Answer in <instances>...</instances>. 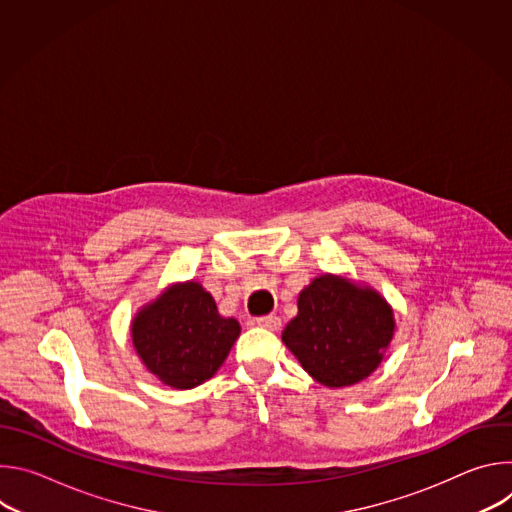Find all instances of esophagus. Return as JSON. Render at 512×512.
<instances>
[{
	"mask_svg": "<svg viewBox=\"0 0 512 512\" xmlns=\"http://www.w3.org/2000/svg\"><path fill=\"white\" fill-rule=\"evenodd\" d=\"M257 326L265 328V330H279L281 326V320L277 316H265V318H259L257 320Z\"/></svg>",
	"mask_w": 512,
	"mask_h": 512,
	"instance_id": "obj_1",
	"label": "esophagus"
}]
</instances>
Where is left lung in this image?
<instances>
[{
	"label": "left lung",
	"instance_id": "obj_1",
	"mask_svg": "<svg viewBox=\"0 0 512 512\" xmlns=\"http://www.w3.org/2000/svg\"><path fill=\"white\" fill-rule=\"evenodd\" d=\"M393 334V308L377 289L322 273L300 291L281 340L314 381L340 389L379 369Z\"/></svg>",
	"mask_w": 512,
	"mask_h": 512
}]
</instances>
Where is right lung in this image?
<instances>
[{
  "label": "right lung",
  "mask_w": 512,
  "mask_h": 512,
  "mask_svg": "<svg viewBox=\"0 0 512 512\" xmlns=\"http://www.w3.org/2000/svg\"><path fill=\"white\" fill-rule=\"evenodd\" d=\"M241 326L218 314L198 281L168 285L131 320V342L143 367L172 389H194L223 367Z\"/></svg>",
  "instance_id": "right-lung-1"
}]
</instances>
